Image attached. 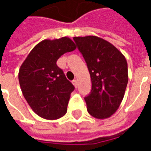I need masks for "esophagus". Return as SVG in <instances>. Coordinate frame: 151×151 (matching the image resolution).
<instances>
[{"label":"esophagus","mask_w":151,"mask_h":151,"mask_svg":"<svg viewBox=\"0 0 151 151\" xmlns=\"http://www.w3.org/2000/svg\"><path fill=\"white\" fill-rule=\"evenodd\" d=\"M73 86H75L76 88H77V87H78V80H73Z\"/></svg>","instance_id":"obj_1"}]
</instances>
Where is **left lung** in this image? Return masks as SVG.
<instances>
[{
    "mask_svg": "<svg viewBox=\"0 0 151 151\" xmlns=\"http://www.w3.org/2000/svg\"><path fill=\"white\" fill-rule=\"evenodd\" d=\"M85 59L91 79V94L85 98L89 114L106 119L120 107L129 76L128 64L113 44L95 35L73 37Z\"/></svg>",
    "mask_w": 151,
    "mask_h": 151,
    "instance_id": "1",
    "label": "left lung"
}]
</instances>
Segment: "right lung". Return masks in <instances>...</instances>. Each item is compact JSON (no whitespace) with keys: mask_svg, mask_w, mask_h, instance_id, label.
Instances as JSON below:
<instances>
[{"mask_svg":"<svg viewBox=\"0 0 151 151\" xmlns=\"http://www.w3.org/2000/svg\"><path fill=\"white\" fill-rule=\"evenodd\" d=\"M76 47L69 37L44 40L33 47L19 69L22 95L35 113L43 119L56 120L65 115L74 86L56 61Z\"/></svg>","mask_w":151,"mask_h":151,"instance_id":"1","label":"right lung"}]
</instances>
